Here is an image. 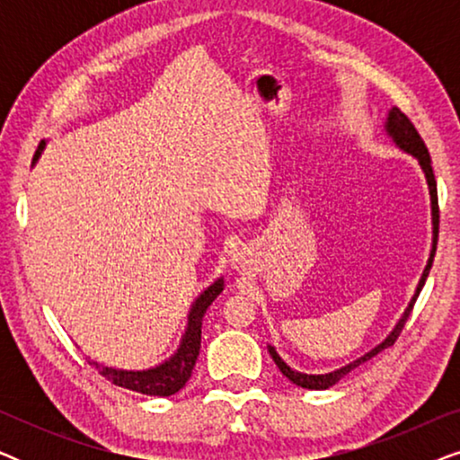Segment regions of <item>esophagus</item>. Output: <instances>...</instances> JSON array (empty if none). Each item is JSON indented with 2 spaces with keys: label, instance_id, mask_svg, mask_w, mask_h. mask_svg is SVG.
Here are the masks:
<instances>
[{
  "label": "esophagus",
  "instance_id": "1",
  "mask_svg": "<svg viewBox=\"0 0 460 460\" xmlns=\"http://www.w3.org/2000/svg\"><path fill=\"white\" fill-rule=\"evenodd\" d=\"M241 261H243V253L232 255V266H234V263H241Z\"/></svg>",
  "mask_w": 460,
  "mask_h": 460
}]
</instances>
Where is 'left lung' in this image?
I'll list each match as a JSON object with an SVG mask.
<instances>
[{
  "mask_svg": "<svg viewBox=\"0 0 460 460\" xmlns=\"http://www.w3.org/2000/svg\"><path fill=\"white\" fill-rule=\"evenodd\" d=\"M383 131H385V136L389 140L394 142L395 148H400L402 153L411 155L417 159L420 172L425 175V181H427V188H429V200H431V251H429V257H427V266L423 270V274H420L419 279V285L414 288V295L408 301L406 310L402 312V316L398 318V323L394 324V329L389 331V335L383 339L379 345H375L373 349H368L367 354H362L360 358H356V360H351L349 364H345L341 368H335L331 370V373H323V375H307V373H299V370H295L288 367V364L282 360L279 351H276L274 345H268V351L270 356H272V360L276 362V367L280 368V373L287 376L288 381H293L295 385L299 387H305V389H329L332 385H337L339 381L343 379L345 375H349L351 370L356 367H360L362 362L370 360V358L379 354V351L392 348L395 343V339H398L402 326H404L406 318L411 316L412 312V305L414 301H417L420 288H423L427 276H429V270H431V263H433V255H436V247H438V226H439V211H438V184H436V175H433V167H431V156L427 153V146L425 142L420 140V136L417 134V129H414V125L408 121V117L402 112L400 109H392L387 111V117H385V123H383Z\"/></svg>",
  "mask_w": 460,
  "mask_h": 460,
  "instance_id": "obj_1",
  "label": "left lung"
}]
</instances>
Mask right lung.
I'll list each match as a JSON object with an SVG mask.
<instances>
[{
  "instance_id": "1",
  "label": "right lung",
  "mask_w": 460,
  "mask_h": 460,
  "mask_svg": "<svg viewBox=\"0 0 460 460\" xmlns=\"http://www.w3.org/2000/svg\"><path fill=\"white\" fill-rule=\"evenodd\" d=\"M46 148V140L37 148L33 165L40 161V156ZM224 291V276H217L209 287H205L197 299L192 301L190 310H188V323L186 329L181 332L180 345L175 351L165 360L156 364V367L142 368V370H128V368H115L104 367L96 360H92V367L98 368V373L106 376V379L115 383L119 387L131 389V392L146 394V395H159V398H167V395L178 394L186 381L190 379L194 364H197L199 351H200V329H203V316L209 310V305L217 299V295Z\"/></svg>"
}]
</instances>
